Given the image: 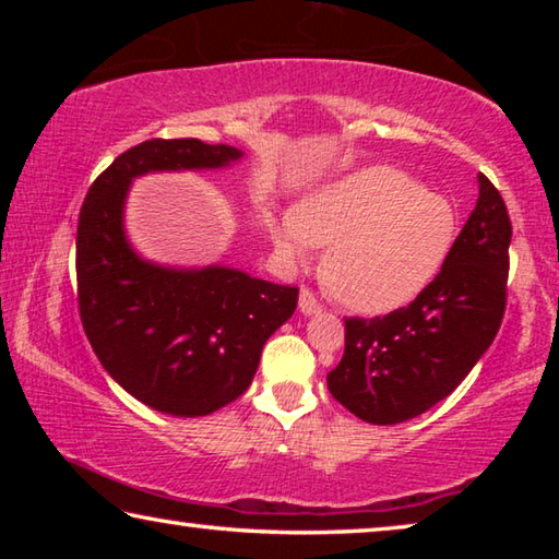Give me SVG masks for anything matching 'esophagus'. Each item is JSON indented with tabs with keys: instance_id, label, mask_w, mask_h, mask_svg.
<instances>
[{
	"instance_id": "obj_1",
	"label": "esophagus",
	"mask_w": 559,
	"mask_h": 559,
	"mask_svg": "<svg viewBox=\"0 0 559 559\" xmlns=\"http://www.w3.org/2000/svg\"><path fill=\"white\" fill-rule=\"evenodd\" d=\"M298 306H300V313H302V316H313V313H318V310H320V302H318V298H316V293L308 290V288L300 290Z\"/></svg>"
}]
</instances>
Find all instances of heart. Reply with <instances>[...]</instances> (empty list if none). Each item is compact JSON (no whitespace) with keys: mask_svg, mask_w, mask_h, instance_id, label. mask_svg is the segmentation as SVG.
I'll use <instances>...</instances> for the list:
<instances>
[{"mask_svg":"<svg viewBox=\"0 0 559 559\" xmlns=\"http://www.w3.org/2000/svg\"><path fill=\"white\" fill-rule=\"evenodd\" d=\"M449 197L386 165L316 187L276 226V249L298 261L310 243L330 246L323 278L357 313H390L439 276L459 236Z\"/></svg>","mask_w":559,"mask_h":559,"instance_id":"1","label":"heart"}]
</instances>
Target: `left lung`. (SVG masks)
I'll return each instance as SVG.
<instances>
[{
  "instance_id": "8db88e82",
  "label": "left lung",
  "mask_w": 559,
  "mask_h": 559,
  "mask_svg": "<svg viewBox=\"0 0 559 559\" xmlns=\"http://www.w3.org/2000/svg\"><path fill=\"white\" fill-rule=\"evenodd\" d=\"M449 261L409 306L345 318V355L328 390L357 419L400 424L461 384L503 323L510 269L508 206L486 175Z\"/></svg>"
}]
</instances>
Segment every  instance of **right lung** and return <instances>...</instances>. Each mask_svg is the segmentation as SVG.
Returning <instances> with one entry per match:
<instances>
[{
  "instance_id": "add662e5",
  "label": "right lung",
  "mask_w": 559,
  "mask_h": 559,
  "mask_svg": "<svg viewBox=\"0 0 559 559\" xmlns=\"http://www.w3.org/2000/svg\"><path fill=\"white\" fill-rule=\"evenodd\" d=\"M239 157L241 150L197 138L145 140L103 169L81 206L75 281L83 330L112 380L157 412L204 416L239 400L266 340L298 306L296 286L243 271L155 266L138 259L122 231L132 177Z\"/></svg>"
}]
</instances>
